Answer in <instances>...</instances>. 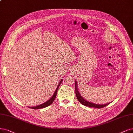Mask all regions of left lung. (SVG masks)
Returning <instances> with one entry per match:
<instances>
[{
  "label": "left lung",
  "instance_id": "1",
  "mask_svg": "<svg viewBox=\"0 0 133 133\" xmlns=\"http://www.w3.org/2000/svg\"><path fill=\"white\" fill-rule=\"evenodd\" d=\"M75 91H76V95L77 96V98L78 100L79 101V102L83 105H84L85 106L88 107H95V108H98V109H101V108L104 107L106 106H107L109 104H110L111 102L108 103V104H102V105H99V104H94V103H92L88 101L85 100L84 98H83L81 94L79 93V91H78V85H77V82L76 81L75 82Z\"/></svg>",
  "mask_w": 133,
  "mask_h": 133
}]
</instances>
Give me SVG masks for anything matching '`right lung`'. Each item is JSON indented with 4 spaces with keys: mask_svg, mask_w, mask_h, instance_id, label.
<instances>
[{
    "mask_svg": "<svg viewBox=\"0 0 133 133\" xmlns=\"http://www.w3.org/2000/svg\"><path fill=\"white\" fill-rule=\"evenodd\" d=\"M62 79H61V81L60 82V83H58V85H57V87L56 88V90H55V92H54V94H53L52 97L49 100H48L45 102L43 103V104H41L40 105H38V106H34V107H28L31 108V109H42V108L46 107L49 106V105H50L52 104V103L53 102L54 100L55 99V97H56V94H57V90L58 89L59 86H60V84L62 83Z\"/></svg>",
    "mask_w": 133,
    "mask_h": 133,
    "instance_id": "obj_1",
    "label": "right lung"
}]
</instances>
